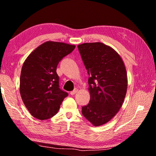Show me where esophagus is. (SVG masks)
Returning <instances> with one entry per match:
<instances>
[{"label":"esophagus","mask_w":156,"mask_h":156,"mask_svg":"<svg viewBox=\"0 0 156 156\" xmlns=\"http://www.w3.org/2000/svg\"><path fill=\"white\" fill-rule=\"evenodd\" d=\"M78 91V89L76 88V89H74V90L70 92V94H71V95H75L76 93H77Z\"/></svg>","instance_id":"esophagus-1"}]
</instances>
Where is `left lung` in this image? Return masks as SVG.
<instances>
[{"label": "left lung", "mask_w": 156, "mask_h": 156, "mask_svg": "<svg viewBox=\"0 0 156 156\" xmlns=\"http://www.w3.org/2000/svg\"><path fill=\"white\" fill-rule=\"evenodd\" d=\"M89 75V103L82 113L95 126L110 121L123 104L128 85L122 58L112 47L100 42L78 45Z\"/></svg>", "instance_id": "obj_1"}]
</instances>
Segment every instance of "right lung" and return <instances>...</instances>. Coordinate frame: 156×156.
Masks as SVG:
<instances>
[{
    "instance_id": "1",
    "label": "right lung",
    "mask_w": 156,
    "mask_h": 156,
    "mask_svg": "<svg viewBox=\"0 0 156 156\" xmlns=\"http://www.w3.org/2000/svg\"><path fill=\"white\" fill-rule=\"evenodd\" d=\"M76 46L61 42L47 41L29 55L23 63L20 78V94L25 107L37 119L55 115L67 92L59 88L56 73L58 62Z\"/></svg>"
}]
</instances>
